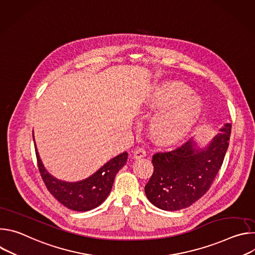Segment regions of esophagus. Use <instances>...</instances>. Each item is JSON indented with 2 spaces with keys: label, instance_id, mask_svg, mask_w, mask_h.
I'll return each mask as SVG.
<instances>
[{
  "label": "esophagus",
  "instance_id": "34e87169",
  "mask_svg": "<svg viewBox=\"0 0 255 255\" xmlns=\"http://www.w3.org/2000/svg\"><path fill=\"white\" fill-rule=\"evenodd\" d=\"M134 158L136 159H139V158H142L144 157L145 155H146V150H145L144 148H138L134 151Z\"/></svg>",
  "mask_w": 255,
  "mask_h": 255
}]
</instances>
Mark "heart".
Wrapping results in <instances>:
<instances>
[{"label":"heart","instance_id":"obj_1","mask_svg":"<svg viewBox=\"0 0 255 255\" xmlns=\"http://www.w3.org/2000/svg\"><path fill=\"white\" fill-rule=\"evenodd\" d=\"M153 107L165 106L155 116L152 130L157 139L171 142L186 135L197 122L202 103L191 91L180 84H167L158 88L150 97Z\"/></svg>","mask_w":255,"mask_h":255}]
</instances>
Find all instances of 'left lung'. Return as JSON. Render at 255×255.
<instances>
[{
	"label": "left lung",
	"mask_w": 255,
	"mask_h": 255,
	"mask_svg": "<svg viewBox=\"0 0 255 255\" xmlns=\"http://www.w3.org/2000/svg\"><path fill=\"white\" fill-rule=\"evenodd\" d=\"M231 126L225 124L205 148L189 140L169 151L156 152L153 173L144 188L150 203L164 211H177L202 198L223 163Z\"/></svg>",
	"instance_id": "8db88e82"
}]
</instances>
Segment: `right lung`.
I'll list each match as a JSON object with an SVG mask.
<instances>
[{"mask_svg":"<svg viewBox=\"0 0 255 255\" xmlns=\"http://www.w3.org/2000/svg\"><path fill=\"white\" fill-rule=\"evenodd\" d=\"M35 151L40 175L49 193L63 206L78 212L95 209L107 199L117 172L125 165L128 158V153L123 152L109 160L90 177L77 183H67L48 173L41 162L36 145Z\"/></svg>","mask_w":255,"mask_h":255,"instance_id":"add662e5","label":"right lung"}]
</instances>
